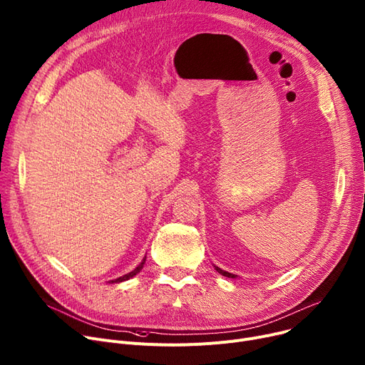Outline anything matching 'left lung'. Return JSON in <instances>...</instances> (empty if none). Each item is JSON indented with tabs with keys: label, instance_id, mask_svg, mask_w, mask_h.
Here are the masks:
<instances>
[{
	"label": "left lung",
	"instance_id": "left-lung-1",
	"mask_svg": "<svg viewBox=\"0 0 365 365\" xmlns=\"http://www.w3.org/2000/svg\"><path fill=\"white\" fill-rule=\"evenodd\" d=\"M215 268H217V271H218L220 274H222V275H225V277H228V278H235L234 274H230V272H227V271H224V269H221V268H218V267H215Z\"/></svg>",
	"mask_w": 365,
	"mask_h": 365
}]
</instances>
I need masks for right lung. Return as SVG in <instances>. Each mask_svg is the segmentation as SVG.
<instances>
[{
  "instance_id": "right-lung-1",
  "label": "right lung",
  "mask_w": 365,
  "mask_h": 365,
  "mask_svg": "<svg viewBox=\"0 0 365 365\" xmlns=\"http://www.w3.org/2000/svg\"><path fill=\"white\" fill-rule=\"evenodd\" d=\"M144 262H145V258L143 259V262L134 269V271H131L130 274H126V275H123V277H119V278H116V280H113L112 283H118V282H123V280H128V278H131V277H134L135 274H138L140 271H141V268H143V265H144Z\"/></svg>"
}]
</instances>
